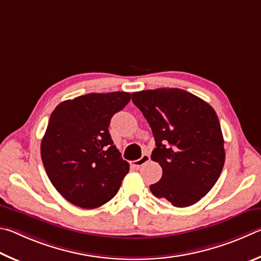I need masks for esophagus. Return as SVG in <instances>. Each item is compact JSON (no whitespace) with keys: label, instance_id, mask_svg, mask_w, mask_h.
<instances>
[{"label":"esophagus","instance_id":"34e87169","mask_svg":"<svg viewBox=\"0 0 261 261\" xmlns=\"http://www.w3.org/2000/svg\"><path fill=\"white\" fill-rule=\"evenodd\" d=\"M149 161H150V156H149V154H147V153H144V154H142V157H141L140 159H136V161L132 162L130 164H132V166L139 168V167H141L142 165H144L145 163H148Z\"/></svg>","mask_w":261,"mask_h":261}]
</instances>
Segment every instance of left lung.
<instances>
[{"instance_id": "8db88e82", "label": "left lung", "mask_w": 261, "mask_h": 261, "mask_svg": "<svg viewBox=\"0 0 261 261\" xmlns=\"http://www.w3.org/2000/svg\"><path fill=\"white\" fill-rule=\"evenodd\" d=\"M132 99L151 127L156 141L151 159L163 168L151 193L176 207L197 203L216 185L226 158L214 109L179 88L138 91Z\"/></svg>"}]
</instances>
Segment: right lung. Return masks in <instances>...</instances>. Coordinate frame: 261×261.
I'll return each mask as SVG.
<instances>
[{
	"label": "right lung",
	"instance_id": "add662e5",
	"mask_svg": "<svg viewBox=\"0 0 261 261\" xmlns=\"http://www.w3.org/2000/svg\"><path fill=\"white\" fill-rule=\"evenodd\" d=\"M130 94L90 93L58 104L41 142V158L49 180L64 198L82 208L111 200L129 164L113 145L109 125Z\"/></svg>",
	"mask_w": 261,
	"mask_h": 261
}]
</instances>
